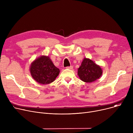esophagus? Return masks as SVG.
I'll use <instances>...</instances> for the list:
<instances>
[{
  "label": "esophagus",
  "instance_id": "esophagus-1",
  "mask_svg": "<svg viewBox=\"0 0 133 133\" xmlns=\"http://www.w3.org/2000/svg\"><path fill=\"white\" fill-rule=\"evenodd\" d=\"M73 68V67L72 66H68V67H66V68L67 69H72Z\"/></svg>",
  "mask_w": 133,
  "mask_h": 133
}]
</instances>
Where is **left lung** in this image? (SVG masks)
Returning <instances> with one entry per match:
<instances>
[{
  "label": "left lung",
  "mask_w": 133,
  "mask_h": 133,
  "mask_svg": "<svg viewBox=\"0 0 133 133\" xmlns=\"http://www.w3.org/2000/svg\"><path fill=\"white\" fill-rule=\"evenodd\" d=\"M101 67L88 58H85L78 69V75L81 80L91 83L99 79L102 74Z\"/></svg>",
  "instance_id": "1"
}]
</instances>
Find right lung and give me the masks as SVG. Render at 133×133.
<instances>
[{
    "label": "right lung",
    "mask_w": 133,
    "mask_h": 133,
    "mask_svg": "<svg viewBox=\"0 0 133 133\" xmlns=\"http://www.w3.org/2000/svg\"><path fill=\"white\" fill-rule=\"evenodd\" d=\"M33 79L40 84L47 85L53 82L59 75L60 70L55 67L48 56L41 55L35 59L30 67Z\"/></svg>",
    "instance_id": "obj_1"
}]
</instances>
